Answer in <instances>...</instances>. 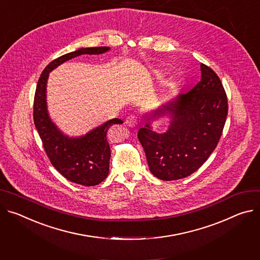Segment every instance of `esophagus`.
<instances>
[{"instance_id": "esophagus-1", "label": "esophagus", "mask_w": 260, "mask_h": 260, "mask_svg": "<svg viewBox=\"0 0 260 260\" xmlns=\"http://www.w3.org/2000/svg\"><path fill=\"white\" fill-rule=\"evenodd\" d=\"M125 124L129 127H134L138 124V118L135 115H129L125 119Z\"/></svg>"}]
</instances>
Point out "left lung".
<instances>
[{"mask_svg": "<svg viewBox=\"0 0 260 260\" xmlns=\"http://www.w3.org/2000/svg\"><path fill=\"white\" fill-rule=\"evenodd\" d=\"M201 80L186 93L152 112L147 120L169 115L168 129L158 134L150 123L138 132L150 172L161 180L184 178L197 171L217 147L228 113L220 78L205 64Z\"/></svg>", "mask_w": 260, "mask_h": 260, "instance_id": "1", "label": "left lung"}]
</instances>
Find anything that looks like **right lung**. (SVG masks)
<instances>
[{
	"label": "right lung",
	"instance_id": "right-lung-1",
	"mask_svg": "<svg viewBox=\"0 0 260 260\" xmlns=\"http://www.w3.org/2000/svg\"><path fill=\"white\" fill-rule=\"evenodd\" d=\"M109 50V46L79 49L53 60L40 75L34 96V124L46 155L56 170L66 179L86 186L96 185L108 176L111 150L107 133L113 124H121L123 121L114 118L78 138L63 135L48 113L46 82L52 70L62 63L81 55H100Z\"/></svg>",
	"mask_w": 260,
	"mask_h": 260
}]
</instances>
